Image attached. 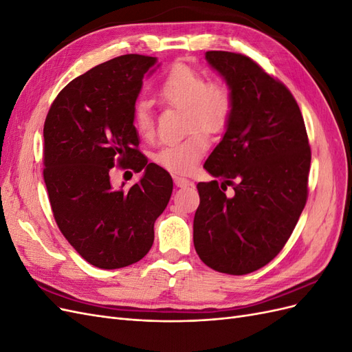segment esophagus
<instances>
[{
  "label": "esophagus",
  "instance_id": "34e87169",
  "mask_svg": "<svg viewBox=\"0 0 352 352\" xmlns=\"http://www.w3.org/2000/svg\"><path fill=\"white\" fill-rule=\"evenodd\" d=\"M175 180V185L179 186V188H185V186H189L190 185V180L186 179V177H180V176H175L173 177Z\"/></svg>",
  "mask_w": 352,
  "mask_h": 352
}]
</instances>
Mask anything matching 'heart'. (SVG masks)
Segmentation results:
<instances>
[{"instance_id": "1", "label": "heart", "mask_w": 352, "mask_h": 352, "mask_svg": "<svg viewBox=\"0 0 352 352\" xmlns=\"http://www.w3.org/2000/svg\"><path fill=\"white\" fill-rule=\"evenodd\" d=\"M158 95L164 102L186 110L189 131L199 129L217 135L226 129L233 113V95L228 85L208 82L204 74L188 65H175L160 83ZM133 126L138 135L151 138L155 122L151 105L141 100L133 107ZM197 131L184 141L167 142L155 154V163L172 173L186 175L206 154L207 136Z\"/></svg>"}]
</instances>
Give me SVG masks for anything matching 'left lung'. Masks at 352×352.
<instances>
[{"label":"left lung","instance_id":"8db88e82","mask_svg":"<svg viewBox=\"0 0 352 352\" xmlns=\"http://www.w3.org/2000/svg\"><path fill=\"white\" fill-rule=\"evenodd\" d=\"M206 58L230 88L233 113L204 164L217 180L197 185L194 245L208 267L239 276L270 263L289 239L308 197L311 150L280 80L236 52L207 51Z\"/></svg>","mask_w":352,"mask_h":352}]
</instances>
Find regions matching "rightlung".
Returning a JSON list of instances; mask_svg holds the SVG:
<instances>
[{"instance_id":"obj_1","label":"right lung","mask_w":352,"mask_h":352,"mask_svg":"<svg viewBox=\"0 0 352 352\" xmlns=\"http://www.w3.org/2000/svg\"><path fill=\"white\" fill-rule=\"evenodd\" d=\"M155 57L126 54L60 91L44 124V180L63 235L89 264L120 269L144 258L173 190L164 168L138 150L133 107ZM114 164L144 172L129 190L109 182Z\"/></svg>"}]
</instances>
